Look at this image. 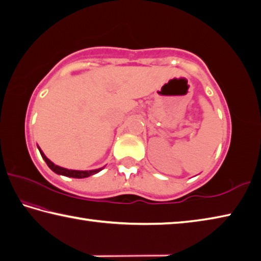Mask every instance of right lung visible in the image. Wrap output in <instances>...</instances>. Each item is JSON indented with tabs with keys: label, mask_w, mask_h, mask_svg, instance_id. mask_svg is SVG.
Instances as JSON below:
<instances>
[{
	"label": "right lung",
	"mask_w": 261,
	"mask_h": 261,
	"mask_svg": "<svg viewBox=\"0 0 261 261\" xmlns=\"http://www.w3.org/2000/svg\"><path fill=\"white\" fill-rule=\"evenodd\" d=\"M39 151L41 153V156L44 159V162L47 163V165L51 171H54L57 174H61L64 176H68V177H75V179H84V177H88L90 175H94L96 173H98L102 168H98V170H91V171H74V170H67V168L61 167L58 165H55L53 162H50L49 159L45 157V154L43 153L42 150L39 148Z\"/></svg>",
	"instance_id": "right-lung-1"
}]
</instances>
